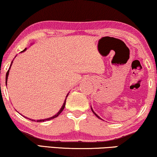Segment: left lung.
Returning a JSON list of instances; mask_svg holds the SVG:
<instances>
[{"instance_id": "1", "label": "left lung", "mask_w": 157, "mask_h": 157, "mask_svg": "<svg viewBox=\"0 0 157 157\" xmlns=\"http://www.w3.org/2000/svg\"><path fill=\"white\" fill-rule=\"evenodd\" d=\"M91 109H92V108H91ZM92 112H93V113H94V114H95V116H96V117H98V118H99V119H100V120H101V118H100V117H99V116H98V114H96V113H95V112H94V111H93V110H92Z\"/></svg>"}]
</instances>
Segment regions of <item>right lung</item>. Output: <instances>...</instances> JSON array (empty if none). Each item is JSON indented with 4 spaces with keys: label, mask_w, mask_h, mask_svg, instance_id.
Listing matches in <instances>:
<instances>
[{
    "label": "right lung",
    "mask_w": 157,
    "mask_h": 157,
    "mask_svg": "<svg viewBox=\"0 0 157 157\" xmlns=\"http://www.w3.org/2000/svg\"><path fill=\"white\" fill-rule=\"evenodd\" d=\"M26 50V48L24 50H23V51L22 52H24L25 51V50ZM12 63H11V65H10V66L12 65ZM10 68H9V70H8L7 71V72H6V85H7V79H8V73H9V70H10ZM67 97H66V98H67ZM66 99L67 98H65V101H64V103H63V107H61V109H60V110H59V111L57 112V114H56V115L55 116H53V117H50V118H48V119H45V120H36V122H45V121H48V120H52V119H54V118H56V117H57V116L59 115V114L61 113L62 112H63V110L64 109V108H65V102H66ZM30 120V119H29ZM32 120V121H35V120Z\"/></svg>",
    "instance_id": "1"
}]
</instances>
